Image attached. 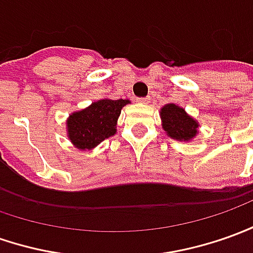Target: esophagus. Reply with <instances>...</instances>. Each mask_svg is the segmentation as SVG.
<instances>
[{
	"label": "esophagus",
	"mask_w": 253,
	"mask_h": 253,
	"mask_svg": "<svg viewBox=\"0 0 253 253\" xmlns=\"http://www.w3.org/2000/svg\"><path fill=\"white\" fill-rule=\"evenodd\" d=\"M137 101H138V102H141V104H148V102H149V97H147V98H138Z\"/></svg>",
	"instance_id": "1"
}]
</instances>
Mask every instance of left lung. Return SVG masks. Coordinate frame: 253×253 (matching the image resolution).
<instances>
[{"label":"left lung","instance_id":"8db88e82","mask_svg":"<svg viewBox=\"0 0 253 253\" xmlns=\"http://www.w3.org/2000/svg\"><path fill=\"white\" fill-rule=\"evenodd\" d=\"M162 128L168 137L177 141L190 142L198 134L199 123L176 104H166L161 108Z\"/></svg>","mask_w":253,"mask_h":253}]
</instances>
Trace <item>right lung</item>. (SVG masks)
Returning a JSON list of instances; mask_svg holds the SVG:
<instances>
[{"label":"right lung","instance_id":"right-lung-1","mask_svg":"<svg viewBox=\"0 0 253 253\" xmlns=\"http://www.w3.org/2000/svg\"><path fill=\"white\" fill-rule=\"evenodd\" d=\"M127 104H130L128 99L102 98L82 111L70 113L66 120V134L73 147L90 151L115 135L122 108Z\"/></svg>","mask_w":253,"mask_h":253}]
</instances>
